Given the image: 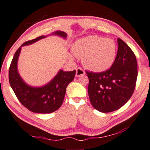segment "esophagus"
Instances as JSON below:
<instances>
[{
	"label": "esophagus",
	"mask_w": 150,
	"mask_h": 150,
	"mask_svg": "<svg viewBox=\"0 0 150 150\" xmlns=\"http://www.w3.org/2000/svg\"><path fill=\"white\" fill-rule=\"evenodd\" d=\"M85 71H84L83 69H82L81 67H78V68H77L76 70V75H75V76L77 77V78H78V77L81 76V75H85Z\"/></svg>",
	"instance_id": "34e87169"
}]
</instances>
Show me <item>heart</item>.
I'll use <instances>...</instances> for the list:
<instances>
[{
	"label": "heart",
	"mask_w": 150,
	"mask_h": 150,
	"mask_svg": "<svg viewBox=\"0 0 150 150\" xmlns=\"http://www.w3.org/2000/svg\"><path fill=\"white\" fill-rule=\"evenodd\" d=\"M116 43L112 39L96 35L80 38L72 46V52L75 57L82 58L83 65L94 72L108 70L116 58Z\"/></svg>",
	"instance_id": "b5f03b06"
}]
</instances>
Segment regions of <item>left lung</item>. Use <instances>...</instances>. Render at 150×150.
I'll list each match as a JSON object with an SVG mask.
<instances>
[{"label": "left lung", "mask_w": 150, "mask_h": 150, "mask_svg": "<svg viewBox=\"0 0 150 150\" xmlns=\"http://www.w3.org/2000/svg\"><path fill=\"white\" fill-rule=\"evenodd\" d=\"M116 58L109 70L102 72H87L88 95L95 109L110 112L122 107L130 99L137 78L135 55L120 38L117 39Z\"/></svg>", "instance_id": "left-lung-1"}]
</instances>
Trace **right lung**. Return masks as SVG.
Masks as SVG:
<instances>
[{"label": "right lung", "mask_w": 150, "mask_h": 150, "mask_svg": "<svg viewBox=\"0 0 150 150\" xmlns=\"http://www.w3.org/2000/svg\"><path fill=\"white\" fill-rule=\"evenodd\" d=\"M57 35L66 39L65 32L57 30L50 35ZM49 35H42L32 40L24 42L15 53L9 69V82L11 88L21 103L30 111L47 114L56 111L60 108L65 98L68 84L75 78V70L63 71L60 69L49 83L42 86L34 87L28 85L20 75L18 61L22 47L29 45Z\"/></svg>", "instance_id": "1"}]
</instances>
